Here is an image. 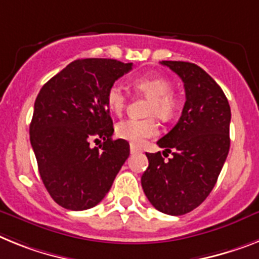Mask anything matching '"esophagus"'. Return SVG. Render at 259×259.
I'll list each match as a JSON object with an SVG mask.
<instances>
[{"label": "esophagus", "mask_w": 259, "mask_h": 259, "mask_svg": "<svg viewBox=\"0 0 259 259\" xmlns=\"http://www.w3.org/2000/svg\"><path fill=\"white\" fill-rule=\"evenodd\" d=\"M130 153H132V154L140 153V149H138V147H137L136 145H133V143H132V145H130Z\"/></svg>", "instance_id": "34e87169"}]
</instances>
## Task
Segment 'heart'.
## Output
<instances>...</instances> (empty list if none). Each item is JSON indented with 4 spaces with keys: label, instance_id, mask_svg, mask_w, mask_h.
<instances>
[{
    "label": "heart",
    "instance_id": "b5f03b06",
    "mask_svg": "<svg viewBox=\"0 0 259 259\" xmlns=\"http://www.w3.org/2000/svg\"><path fill=\"white\" fill-rule=\"evenodd\" d=\"M133 85L138 91L151 97L149 114H155L163 119L170 118L177 112L179 100L172 93V82L162 75H143L133 80ZM126 93L119 84H113L106 92V104L116 114H121L126 106ZM159 133V126L154 118L121 121L116 126V134L133 145H142L147 138H153Z\"/></svg>",
    "mask_w": 259,
    "mask_h": 259
}]
</instances>
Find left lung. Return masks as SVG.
Returning <instances> with one entry per match:
<instances>
[{
    "instance_id": "8db88e82",
    "label": "left lung",
    "mask_w": 259,
    "mask_h": 259,
    "mask_svg": "<svg viewBox=\"0 0 259 259\" xmlns=\"http://www.w3.org/2000/svg\"><path fill=\"white\" fill-rule=\"evenodd\" d=\"M184 82L186 104L179 121L158 146L172 153H146L143 192L159 212L180 216L193 210L213 190L229 153L230 106L223 89L203 68L163 60ZM163 151V155H164Z\"/></svg>"
}]
</instances>
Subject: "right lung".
I'll return each mask as SVG.
<instances>
[{
    "label": "right lung",
    "instance_id": "1",
    "mask_svg": "<svg viewBox=\"0 0 259 259\" xmlns=\"http://www.w3.org/2000/svg\"><path fill=\"white\" fill-rule=\"evenodd\" d=\"M132 68L114 59H79L39 91L30 142L46 190L66 209L97 205L129 156V142L112 138L106 92Z\"/></svg>",
    "mask_w": 259,
    "mask_h": 259
}]
</instances>
